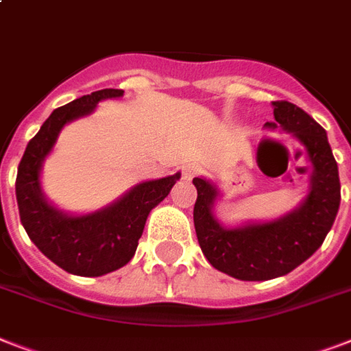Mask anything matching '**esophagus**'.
<instances>
[{"instance_id":"1","label":"esophagus","mask_w":351,"mask_h":351,"mask_svg":"<svg viewBox=\"0 0 351 351\" xmlns=\"http://www.w3.org/2000/svg\"><path fill=\"white\" fill-rule=\"evenodd\" d=\"M198 171H200V167H198L197 164H187L182 167V176H184L186 180H191L193 176L198 175Z\"/></svg>"}]
</instances>
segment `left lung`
Instances as JSON below:
<instances>
[{"label":"left lung","instance_id":"left-lung-1","mask_svg":"<svg viewBox=\"0 0 351 351\" xmlns=\"http://www.w3.org/2000/svg\"><path fill=\"white\" fill-rule=\"evenodd\" d=\"M275 121L304 145L311 164L310 193L291 213L264 224L224 228L213 215L217 187L204 178H193L197 202L193 209L198 244L209 264L240 280H269L293 271L308 261L326 239L341 204L337 162L326 131L300 107L289 101H271Z\"/></svg>","mask_w":351,"mask_h":351}]
</instances>
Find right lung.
<instances>
[{"mask_svg":"<svg viewBox=\"0 0 351 351\" xmlns=\"http://www.w3.org/2000/svg\"><path fill=\"white\" fill-rule=\"evenodd\" d=\"M123 96L121 89H101L58 107L25 149L16 176L19 220L36 247L56 266L80 277H100L131 261L143 226L180 173L142 182L111 206L89 215H67L47 202L40 186L41 164L65 123L87 117L98 101Z\"/></svg>","mask_w":351,"mask_h":351,"instance_id":"obj_1","label":"right lung"}]
</instances>
